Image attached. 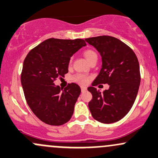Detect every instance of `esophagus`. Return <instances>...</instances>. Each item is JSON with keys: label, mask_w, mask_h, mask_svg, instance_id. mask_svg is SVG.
<instances>
[{"label": "esophagus", "mask_w": 158, "mask_h": 158, "mask_svg": "<svg viewBox=\"0 0 158 158\" xmlns=\"http://www.w3.org/2000/svg\"><path fill=\"white\" fill-rule=\"evenodd\" d=\"M81 91H82V92H84V91L86 90V86H81Z\"/></svg>", "instance_id": "1"}]
</instances>
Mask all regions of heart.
<instances>
[{
	"mask_svg": "<svg viewBox=\"0 0 158 158\" xmlns=\"http://www.w3.org/2000/svg\"><path fill=\"white\" fill-rule=\"evenodd\" d=\"M84 56L85 57V59L87 60L88 62H90L91 60L93 59H97V54L95 51H93V50H86L84 52ZM72 62V60H70V63ZM73 81H75V82L79 83V84H84L87 82L88 79L84 74H77L73 77Z\"/></svg>",
	"mask_w": 158,
	"mask_h": 158,
	"instance_id": "b5f03b06",
	"label": "heart"
}]
</instances>
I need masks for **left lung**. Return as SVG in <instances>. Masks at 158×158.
Wrapping results in <instances>:
<instances>
[{
    "mask_svg": "<svg viewBox=\"0 0 158 158\" xmlns=\"http://www.w3.org/2000/svg\"><path fill=\"white\" fill-rule=\"evenodd\" d=\"M102 56L99 74L88 87L93 99L89 108L95 120L103 123L118 121L130 111L140 84L139 64L135 52L119 39L111 36L85 39ZM108 83L110 89L102 93L94 87Z\"/></svg>",
    "mask_w": 158,
    "mask_h": 158,
    "instance_id": "1",
    "label": "left lung"
}]
</instances>
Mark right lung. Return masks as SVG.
I'll list each match as a JSON object with an SVG mask.
<instances>
[{"mask_svg": "<svg viewBox=\"0 0 158 158\" xmlns=\"http://www.w3.org/2000/svg\"><path fill=\"white\" fill-rule=\"evenodd\" d=\"M86 45L83 39L50 38L25 57L21 74L23 92L28 106L44 123L60 126L72 118L81 88L72 83L62 89L54 81L69 72L71 57Z\"/></svg>", "mask_w": 158, "mask_h": 158, "instance_id": "right-lung-1", "label": "right lung"}]
</instances>
